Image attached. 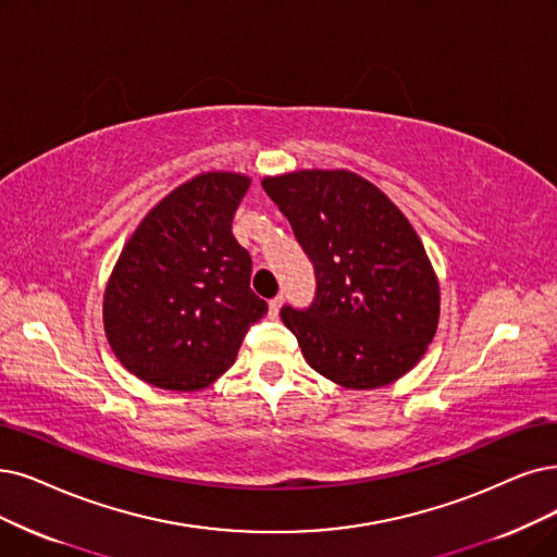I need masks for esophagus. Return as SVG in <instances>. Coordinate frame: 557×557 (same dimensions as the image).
I'll return each mask as SVG.
<instances>
[{"label":"esophagus","instance_id":"1","mask_svg":"<svg viewBox=\"0 0 557 557\" xmlns=\"http://www.w3.org/2000/svg\"><path fill=\"white\" fill-rule=\"evenodd\" d=\"M281 306H283V297H281V295H278V297H274V299L270 301V315H272V318H276V315H278Z\"/></svg>","mask_w":557,"mask_h":557}]
</instances>
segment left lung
Instances as JSON below:
<instances>
[{
  "mask_svg": "<svg viewBox=\"0 0 557 557\" xmlns=\"http://www.w3.org/2000/svg\"><path fill=\"white\" fill-rule=\"evenodd\" d=\"M262 189L313 262V301L281 308L308 366L345 388L399 380L438 324V283L407 216L351 171H295Z\"/></svg>",
  "mask_w": 557,
  "mask_h": 557,
  "instance_id": "1",
  "label": "left lung"
}]
</instances>
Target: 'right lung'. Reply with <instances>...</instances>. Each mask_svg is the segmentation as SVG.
Returning <instances> with one entry per match:
<instances>
[{"mask_svg": "<svg viewBox=\"0 0 557 557\" xmlns=\"http://www.w3.org/2000/svg\"><path fill=\"white\" fill-rule=\"evenodd\" d=\"M239 173H201L154 206L104 290V333L119 361L166 391H198L233 363L267 313L251 256L233 235L249 189Z\"/></svg>", "mask_w": 557, "mask_h": 557, "instance_id": "1", "label": "right lung"}]
</instances>
